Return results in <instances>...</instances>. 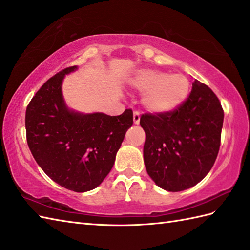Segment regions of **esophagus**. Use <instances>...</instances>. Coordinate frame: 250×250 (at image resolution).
<instances>
[{
  "mask_svg": "<svg viewBox=\"0 0 250 250\" xmlns=\"http://www.w3.org/2000/svg\"><path fill=\"white\" fill-rule=\"evenodd\" d=\"M140 119H141V115H140V113L139 111H134L133 113V121H134V124L135 125H139L140 124Z\"/></svg>",
  "mask_w": 250,
  "mask_h": 250,
  "instance_id": "34e87169",
  "label": "esophagus"
}]
</instances>
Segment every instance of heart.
Masks as SVG:
<instances>
[{
  "instance_id": "b5f03b06",
  "label": "heart",
  "mask_w": 250,
  "mask_h": 250,
  "mask_svg": "<svg viewBox=\"0 0 250 250\" xmlns=\"http://www.w3.org/2000/svg\"><path fill=\"white\" fill-rule=\"evenodd\" d=\"M131 86L144 93L143 105L151 113L164 114L173 111L188 98L189 79L183 74H173L145 68L131 79Z\"/></svg>"
}]
</instances>
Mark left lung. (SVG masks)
<instances>
[{
	"instance_id": "obj_1",
	"label": "left lung",
	"mask_w": 250,
	"mask_h": 250,
	"mask_svg": "<svg viewBox=\"0 0 250 250\" xmlns=\"http://www.w3.org/2000/svg\"><path fill=\"white\" fill-rule=\"evenodd\" d=\"M224 109L213 90L199 81L185 102L169 113H146L144 162L159 187L177 192L193 187L218 156Z\"/></svg>"
}]
</instances>
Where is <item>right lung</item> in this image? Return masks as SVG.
Listing matches in <instances>:
<instances>
[{
    "mask_svg": "<svg viewBox=\"0 0 250 250\" xmlns=\"http://www.w3.org/2000/svg\"><path fill=\"white\" fill-rule=\"evenodd\" d=\"M70 66L50 77L25 110L26 142L35 161L62 187L75 192L92 190L114 166L133 111L119 116L102 113L83 115L67 109L61 83Z\"/></svg>",
    "mask_w": 250,
    "mask_h": 250,
    "instance_id": "1",
    "label": "right lung"
}]
</instances>
